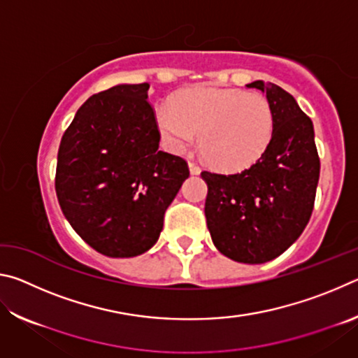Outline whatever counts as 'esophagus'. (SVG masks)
Here are the masks:
<instances>
[{"label": "esophagus", "mask_w": 358, "mask_h": 358, "mask_svg": "<svg viewBox=\"0 0 358 358\" xmlns=\"http://www.w3.org/2000/svg\"><path fill=\"white\" fill-rule=\"evenodd\" d=\"M187 166H189V172H191L192 175H199V173H201V167H199L194 161L187 162Z\"/></svg>", "instance_id": "esophagus-1"}]
</instances>
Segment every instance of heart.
Instances as JSON below:
<instances>
[{"mask_svg":"<svg viewBox=\"0 0 358 358\" xmlns=\"http://www.w3.org/2000/svg\"><path fill=\"white\" fill-rule=\"evenodd\" d=\"M156 124L173 153L199 148L208 164L224 172L251 167L268 148L275 132L270 101L237 88L196 87L156 108Z\"/></svg>","mask_w":358,"mask_h":358,"instance_id":"heart-1","label":"heart"}]
</instances>
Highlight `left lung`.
I'll return each instance as SVG.
<instances>
[{
    "label": "left lung",
    "instance_id": "1",
    "mask_svg": "<svg viewBox=\"0 0 358 358\" xmlns=\"http://www.w3.org/2000/svg\"><path fill=\"white\" fill-rule=\"evenodd\" d=\"M266 94L275 113L273 138L243 172L203 171L205 216L217 251L243 264H264L287 250L310 221L320 162L314 128L292 94L275 83L246 85Z\"/></svg>",
    "mask_w": 358,
    "mask_h": 358
}]
</instances>
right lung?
Returning a JSON list of instances; mask_svg holds the SVG:
<instances>
[{
    "label": "right lung",
    "mask_w": 358,
    "mask_h": 358,
    "mask_svg": "<svg viewBox=\"0 0 358 358\" xmlns=\"http://www.w3.org/2000/svg\"><path fill=\"white\" fill-rule=\"evenodd\" d=\"M148 88L121 83L93 94L59 143V207L72 229L108 257L147 252L189 177L183 157L157 150L161 136Z\"/></svg>",
    "instance_id": "add662e5"
}]
</instances>
